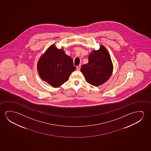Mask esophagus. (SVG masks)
I'll use <instances>...</instances> for the list:
<instances>
[{
	"label": "esophagus",
	"mask_w": 151,
	"mask_h": 151,
	"mask_svg": "<svg viewBox=\"0 0 151 151\" xmlns=\"http://www.w3.org/2000/svg\"><path fill=\"white\" fill-rule=\"evenodd\" d=\"M81 65L77 66L76 67V70H81Z\"/></svg>",
	"instance_id": "34e87169"
}]
</instances>
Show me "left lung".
<instances>
[{
	"instance_id": "obj_1",
	"label": "left lung",
	"mask_w": 151,
	"mask_h": 151,
	"mask_svg": "<svg viewBox=\"0 0 151 151\" xmlns=\"http://www.w3.org/2000/svg\"><path fill=\"white\" fill-rule=\"evenodd\" d=\"M81 72L89 84L99 86L111 76L113 65L107 49L101 45L97 51H93L88 56V63L81 66Z\"/></svg>"
}]
</instances>
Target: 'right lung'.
Segmentation results:
<instances>
[{"label": "right lung", "instance_id": "obj_1", "mask_svg": "<svg viewBox=\"0 0 151 151\" xmlns=\"http://www.w3.org/2000/svg\"><path fill=\"white\" fill-rule=\"evenodd\" d=\"M40 76L54 87H58L68 81L76 67L72 58L52 45L41 56L37 65Z\"/></svg>", "mask_w": 151, "mask_h": 151}]
</instances>
